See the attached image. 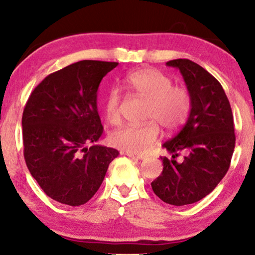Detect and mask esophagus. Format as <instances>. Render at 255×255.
<instances>
[{
    "mask_svg": "<svg viewBox=\"0 0 255 255\" xmlns=\"http://www.w3.org/2000/svg\"><path fill=\"white\" fill-rule=\"evenodd\" d=\"M127 155H128V156H130V158H133V159H139V160H142V159H145V155L135 154V153H130V152H127Z\"/></svg>",
    "mask_w": 255,
    "mask_h": 255,
    "instance_id": "obj_1",
    "label": "esophagus"
}]
</instances>
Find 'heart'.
<instances>
[{"mask_svg": "<svg viewBox=\"0 0 255 255\" xmlns=\"http://www.w3.org/2000/svg\"><path fill=\"white\" fill-rule=\"evenodd\" d=\"M127 87L140 99L147 101L144 120L140 127H123L110 134L115 147L130 153L147 152L159 138V127L174 131L186 122L190 111V94L184 87L173 86L172 79L152 68L139 69L128 76ZM122 99L117 92L107 97L104 113L110 124H120Z\"/></svg>", "mask_w": 255, "mask_h": 255, "instance_id": "obj_1", "label": "heart"}]
</instances>
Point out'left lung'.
<instances>
[{"label": "left lung", "mask_w": 255, "mask_h": 255, "mask_svg": "<svg viewBox=\"0 0 255 255\" xmlns=\"http://www.w3.org/2000/svg\"><path fill=\"white\" fill-rule=\"evenodd\" d=\"M166 65L182 74L191 106L181 131L163 142L172 158L161 156L162 173L151 186L160 200L180 207L202 200L225 176L235 151V124L224 89L210 73L188 59ZM181 150L188 154L177 163L175 158Z\"/></svg>", "instance_id": "obj_1"}]
</instances>
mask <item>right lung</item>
Here are the masks:
<instances>
[{
  "label": "right lung",
  "instance_id": "right-lung-1",
  "mask_svg": "<svg viewBox=\"0 0 255 255\" xmlns=\"http://www.w3.org/2000/svg\"><path fill=\"white\" fill-rule=\"evenodd\" d=\"M117 65L82 60L52 73L34 88L24 108L26 166L44 193L59 203H87L120 154L96 144L103 133L97 90Z\"/></svg>",
  "mask_w": 255,
  "mask_h": 255
}]
</instances>
